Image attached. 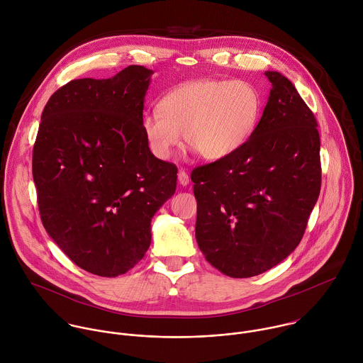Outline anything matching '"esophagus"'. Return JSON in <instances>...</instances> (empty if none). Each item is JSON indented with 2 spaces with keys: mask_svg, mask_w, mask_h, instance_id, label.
Segmentation results:
<instances>
[{
  "mask_svg": "<svg viewBox=\"0 0 363 363\" xmlns=\"http://www.w3.org/2000/svg\"><path fill=\"white\" fill-rule=\"evenodd\" d=\"M178 181H179V184H181L182 186H186V185L189 184V177H188V174H186L184 169H179V172H178Z\"/></svg>",
  "mask_w": 363,
  "mask_h": 363,
  "instance_id": "esophagus-1",
  "label": "esophagus"
}]
</instances>
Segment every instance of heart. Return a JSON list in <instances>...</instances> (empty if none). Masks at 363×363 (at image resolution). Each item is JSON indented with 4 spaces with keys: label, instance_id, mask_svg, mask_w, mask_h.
<instances>
[{
    "label": "heart",
    "instance_id": "1",
    "mask_svg": "<svg viewBox=\"0 0 363 363\" xmlns=\"http://www.w3.org/2000/svg\"><path fill=\"white\" fill-rule=\"evenodd\" d=\"M263 111L257 87L246 80L199 79L169 90L157 108L141 117L150 151L168 160L179 145H188L205 160H223L238 152L253 135Z\"/></svg>",
    "mask_w": 363,
    "mask_h": 363
}]
</instances>
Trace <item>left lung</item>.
<instances>
[{
  "mask_svg": "<svg viewBox=\"0 0 363 363\" xmlns=\"http://www.w3.org/2000/svg\"><path fill=\"white\" fill-rule=\"evenodd\" d=\"M250 140L192 171L195 236L205 259L233 279L259 276L298 246L321 189L314 113L281 73Z\"/></svg>",
  "mask_w": 363,
  "mask_h": 363,
  "instance_id": "left-lung-1",
  "label": "left lung"
}]
</instances>
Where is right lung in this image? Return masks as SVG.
Segmentation results:
<instances>
[{"label": "right lung", "mask_w": 363, "mask_h": 363, "mask_svg": "<svg viewBox=\"0 0 363 363\" xmlns=\"http://www.w3.org/2000/svg\"><path fill=\"white\" fill-rule=\"evenodd\" d=\"M154 72L131 65L110 79H76L48 100L32 154L43 228L80 269L117 277L151 243V219L175 194L177 167L141 130Z\"/></svg>", "instance_id": "add662e5"}]
</instances>
